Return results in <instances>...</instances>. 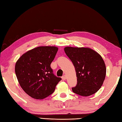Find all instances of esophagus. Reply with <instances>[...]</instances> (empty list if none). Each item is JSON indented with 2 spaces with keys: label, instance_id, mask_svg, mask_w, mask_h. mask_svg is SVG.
I'll use <instances>...</instances> for the list:
<instances>
[{
  "label": "esophagus",
  "instance_id": "obj_1",
  "mask_svg": "<svg viewBox=\"0 0 122 122\" xmlns=\"http://www.w3.org/2000/svg\"><path fill=\"white\" fill-rule=\"evenodd\" d=\"M66 78H67V76H66V75H64L62 77V80H65L66 79Z\"/></svg>",
  "mask_w": 122,
  "mask_h": 122
}]
</instances>
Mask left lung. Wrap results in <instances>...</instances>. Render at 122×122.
Returning a JSON list of instances; mask_svg holds the SVG:
<instances>
[{
    "mask_svg": "<svg viewBox=\"0 0 122 122\" xmlns=\"http://www.w3.org/2000/svg\"><path fill=\"white\" fill-rule=\"evenodd\" d=\"M65 53L75 68L77 84L73 92L89 96L100 89L106 75V67L102 56L93 49L85 47H66Z\"/></svg>",
    "mask_w": 122,
    "mask_h": 122,
    "instance_id": "1",
    "label": "left lung"
}]
</instances>
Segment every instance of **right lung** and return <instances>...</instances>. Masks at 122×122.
<instances>
[{
    "label": "right lung",
    "mask_w": 122,
    "mask_h": 122,
    "mask_svg": "<svg viewBox=\"0 0 122 122\" xmlns=\"http://www.w3.org/2000/svg\"><path fill=\"white\" fill-rule=\"evenodd\" d=\"M58 51L55 46H40L24 54L16 61L15 72L20 86L31 97L41 100L54 92L61 80L51 67Z\"/></svg>",
    "instance_id": "obj_1"
}]
</instances>
